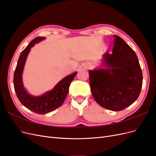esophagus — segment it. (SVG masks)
<instances>
[{
  "instance_id": "esophagus-1",
  "label": "esophagus",
  "mask_w": 156,
  "mask_h": 156,
  "mask_svg": "<svg viewBox=\"0 0 156 156\" xmlns=\"http://www.w3.org/2000/svg\"><path fill=\"white\" fill-rule=\"evenodd\" d=\"M84 68H85V69H88L89 67H90V64H86L85 66H84Z\"/></svg>"
}]
</instances>
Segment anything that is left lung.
I'll list each match as a JSON object with an SVG mask.
<instances>
[{
	"label": "left lung",
	"mask_w": 156,
	"mask_h": 156,
	"mask_svg": "<svg viewBox=\"0 0 156 156\" xmlns=\"http://www.w3.org/2000/svg\"><path fill=\"white\" fill-rule=\"evenodd\" d=\"M113 37L112 53L103 55L100 68L89 70V81L93 97L99 105L120 111L138 98L143 73L135 51L119 36Z\"/></svg>",
	"instance_id": "1"
}]
</instances>
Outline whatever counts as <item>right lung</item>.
I'll return each mask as SVG.
<instances>
[{
  "mask_svg": "<svg viewBox=\"0 0 156 156\" xmlns=\"http://www.w3.org/2000/svg\"><path fill=\"white\" fill-rule=\"evenodd\" d=\"M45 39V37H36L21 52L13 75L14 89L19 100L29 110L40 115L47 114L62 105L68 95L70 84L77 73L74 72L63 78L56 84L53 90L41 96H32L27 92L23 86L22 79V74L27 56L32 47Z\"/></svg>",
  "mask_w": 156,
  "mask_h": 156,
  "instance_id": "add662e5",
  "label": "right lung"
}]
</instances>
